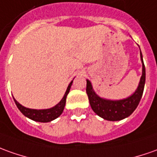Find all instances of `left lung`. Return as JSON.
Returning a JSON list of instances; mask_svg holds the SVG:
<instances>
[{"label": "left lung", "instance_id": "left-lung-1", "mask_svg": "<svg viewBox=\"0 0 157 157\" xmlns=\"http://www.w3.org/2000/svg\"><path fill=\"white\" fill-rule=\"evenodd\" d=\"M140 56L143 63L142 77L140 78V82L137 90L135 91L134 94H132L131 97H127L126 99L119 100V101H110V100L102 99L94 92L90 82L88 79L86 80L87 81L86 93L88 95L90 104L93 111L97 115H99L100 117L103 118L107 121H116L128 117L137 109L138 103L141 100L144 84H145V67L143 62L141 51H140Z\"/></svg>", "mask_w": 157, "mask_h": 157}]
</instances>
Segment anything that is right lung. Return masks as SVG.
<instances>
[{"label":"right lung","instance_id":"obj_1","mask_svg":"<svg viewBox=\"0 0 157 157\" xmlns=\"http://www.w3.org/2000/svg\"><path fill=\"white\" fill-rule=\"evenodd\" d=\"M72 84V81L68 85L67 91L65 93L64 97L61 99V101L56 105L55 107H53L51 109H41V110H36V109H28L24 107L21 104H19L18 101L15 100L14 101L16 106L18 107V109L20 110V112L26 116L29 119H31L32 121H35L38 122H49L55 120L56 118H58L60 116V114L62 113L63 110H64L65 104H66V99H67V96L69 93L70 88H71V85Z\"/></svg>","mask_w":157,"mask_h":157}]
</instances>
